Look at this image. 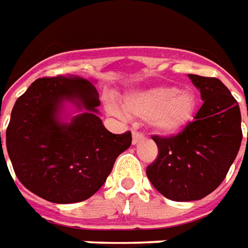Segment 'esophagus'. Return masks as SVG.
Segmentation results:
<instances>
[{
	"instance_id": "1",
	"label": "esophagus",
	"mask_w": 248,
	"mask_h": 248,
	"mask_svg": "<svg viewBox=\"0 0 248 248\" xmlns=\"http://www.w3.org/2000/svg\"><path fill=\"white\" fill-rule=\"evenodd\" d=\"M143 138H145V135H143L142 132H138V131H134V132H132V143H134V145L142 142Z\"/></svg>"
}]
</instances>
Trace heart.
I'll use <instances>...</instances> for the list:
<instances>
[{
    "label": "heart",
    "mask_w": 248,
    "mask_h": 248,
    "mask_svg": "<svg viewBox=\"0 0 248 248\" xmlns=\"http://www.w3.org/2000/svg\"><path fill=\"white\" fill-rule=\"evenodd\" d=\"M123 109L128 116L148 120L160 134H176L195 119L197 98L193 91L163 85L129 93Z\"/></svg>",
    "instance_id": "1"
}]
</instances>
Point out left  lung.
<instances>
[{"mask_svg":"<svg viewBox=\"0 0 248 248\" xmlns=\"http://www.w3.org/2000/svg\"><path fill=\"white\" fill-rule=\"evenodd\" d=\"M200 90L203 106L195 121L172 137H152L158 148L148 166L152 185L174 202L200 200L225 179L242 143L237 102L221 80L187 74Z\"/></svg>","mask_w":248,"mask_h":248,"instance_id":"obj_1","label":"left lung"}]
</instances>
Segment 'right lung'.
<instances>
[{"label":"right lung","instance_id":"add662e5","mask_svg":"<svg viewBox=\"0 0 248 248\" xmlns=\"http://www.w3.org/2000/svg\"><path fill=\"white\" fill-rule=\"evenodd\" d=\"M64 100L86 111L62 123L59 110ZM99 105L96 88L76 76L38 78L17 98L6 128V150L24 187L59 204L87 200L99 190L132 140L129 131L111 134L105 128Z\"/></svg>","mask_w":248,"mask_h":248}]
</instances>
